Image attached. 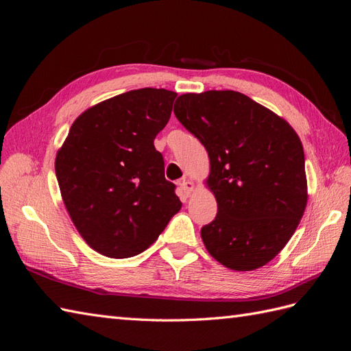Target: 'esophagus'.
Masks as SVG:
<instances>
[{
    "instance_id": "1",
    "label": "esophagus",
    "mask_w": 351,
    "mask_h": 351,
    "mask_svg": "<svg viewBox=\"0 0 351 351\" xmlns=\"http://www.w3.org/2000/svg\"><path fill=\"white\" fill-rule=\"evenodd\" d=\"M180 190H182V193L189 197L195 192V183L190 182V180H183L182 183H180Z\"/></svg>"
}]
</instances>
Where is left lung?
Wrapping results in <instances>:
<instances>
[{
  "label": "left lung",
  "mask_w": 351,
  "mask_h": 351,
  "mask_svg": "<svg viewBox=\"0 0 351 351\" xmlns=\"http://www.w3.org/2000/svg\"><path fill=\"white\" fill-rule=\"evenodd\" d=\"M174 114L209 156L206 186L218 212L200 230L206 250L232 271L263 267L289 243L307 205L300 137L236 90L180 95Z\"/></svg>",
  "instance_id": "1"
}]
</instances>
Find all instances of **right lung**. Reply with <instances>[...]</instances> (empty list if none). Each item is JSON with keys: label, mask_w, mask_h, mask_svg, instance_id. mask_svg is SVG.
<instances>
[{"label": "right lung", "mask_w": 351, "mask_h": 351, "mask_svg": "<svg viewBox=\"0 0 351 351\" xmlns=\"http://www.w3.org/2000/svg\"><path fill=\"white\" fill-rule=\"evenodd\" d=\"M176 97L143 88L105 99L74 120L57 152L62 202L79 234L104 256L142 253L182 208L154 146Z\"/></svg>", "instance_id": "1"}]
</instances>
